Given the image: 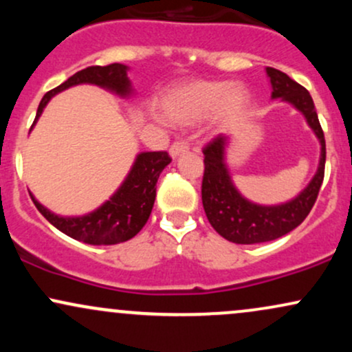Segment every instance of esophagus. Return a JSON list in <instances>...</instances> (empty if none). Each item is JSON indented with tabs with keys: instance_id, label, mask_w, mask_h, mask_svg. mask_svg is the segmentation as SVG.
<instances>
[{
	"instance_id": "34e87169",
	"label": "esophagus",
	"mask_w": 352,
	"mask_h": 352,
	"mask_svg": "<svg viewBox=\"0 0 352 352\" xmlns=\"http://www.w3.org/2000/svg\"><path fill=\"white\" fill-rule=\"evenodd\" d=\"M187 151H188V144L184 142V140H175V142L170 145V155L173 159L182 155V153H185Z\"/></svg>"
}]
</instances>
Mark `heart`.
<instances>
[{
    "label": "heart",
    "mask_w": 352,
    "mask_h": 352,
    "mask_svg": "<svg viewBox=\"0 0 352 352\" xmlns=\"http://www.w3.org/2000/svg\"><path fill=\"white\" fill-rule=\"evenodd\" d=\"M250 94L240 84L228 86L225 80H190L170 89L162 98L165 119L172 124H190L213 111L217 124L236 120L248 107Z\"/></svg>",
    "instance_id": "b5f03b06"
}]
</instances>
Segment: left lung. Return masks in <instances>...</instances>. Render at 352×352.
<instances>
[{
    "label": "left lung",
    "instance_id": "left-lung-1",
    "mask_svg": "<svg viewBox=\"0 0 352 352\" xmlns=\"http://www.w3.org/2000/svg\"><path fill=\"white\" fill-rule=\"evenodd\" d=\"M272 82V98H281L293 104L308 120L309 127L321 144V159L316 175L296 199L281 205L265 207L248 201L238 193L225 164L227 135H217L204 147V180H201V201L207 218L218 235L238 245L265 243L289 233L302 223L318 199L319 188L324 179L326 142L324 132L319 124L314 102L309 92L285 72L266 67Z\"/></svg>",
    "mask_w": 352,
    "mask_h": 352
}]
</instances>
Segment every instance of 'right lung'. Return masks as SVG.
I'll return each mask as SVG.
<instances>
[{"mask_svg":"<svg viewBox=\"0 0 352 352\" xmlns=\"http://www.w3.org/2000/svg\"><path fill=\"white\" fill-rule=\"evenodd\" d=\"M76 84H96L119 96H129L132 92L131 80L127 78V66L114 63L109 66H91L76 72L66 82L51 89L44 94L38 107L36 120L43 114V109L50 99L64 89ZM172 162L167 152H142L137 155L127 179L120 185L111 200L102 207L84 217H59L43 207L31 195L39 213L54 225L59 232L66 233L74 240L89 245H116L134 238L151 217L153 201H155V185L162 170Z\"/></svg>","mask_w":352,"mask_h":352,"instance_id":"right-lung-1","label":"right lung"}]
</instances>
